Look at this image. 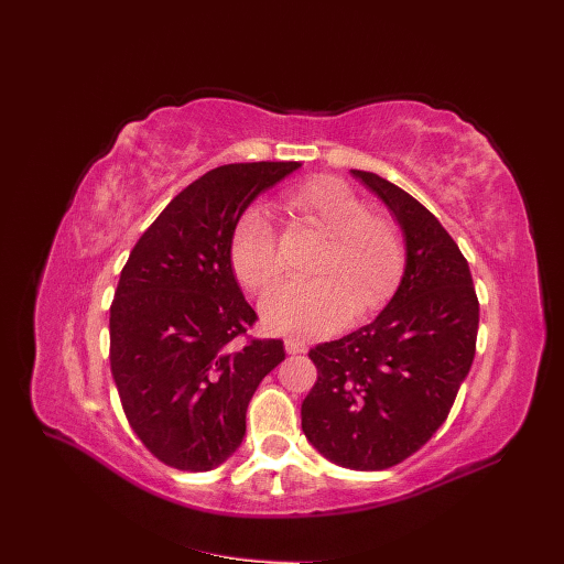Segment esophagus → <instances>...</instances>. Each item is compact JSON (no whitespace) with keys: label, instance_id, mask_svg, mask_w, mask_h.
Listing matches in <instances>:
<instances>
[{"label":"esophagus","instance_id":"esophagus-1","mask_svg":"<svg viewBox=\"0 0 564 564\" xmlns=\"http://www.w3.org/2000/svg\"><path fill=\"white\" fill-rule=\"evenodd\" d=\"M283 346H285V352H290V356H297V352H304V350H306L304 341L293 339V337H288V339L283 341Z\"/></svg>","mask_w":564,"mask_h":564}]
</instances>
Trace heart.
I'll list each match as a JSON object with an SVG mask.
<instances>
[{"instance_id": "1", "label": "heart", "mask_w": 564, "mask_h": 564, "mask_svg": "<svg viewBox=\"0 0 564 564\" xmlns=\"http://www.w3.org/2000/svg\"><path fill=\"white\" fill-rule=\"evenodd\" d=\"M288 206L329 243L311 271L314 281L283 283L262 300L260 314L269 329L297 339L325 337L348 321H362L394 293L406 241L390 216L369 212V204L335 176L297 183L288 193ZM229 258L237 279L253 293L281 279L279 232L262 206L246 208L237 220Z\"/></svg>"}]
</instances>
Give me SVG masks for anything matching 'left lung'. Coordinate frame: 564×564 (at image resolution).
Wrapping results in <instances>:
<instances>
[{
	"mask_svg": "<svg viewBox=\"0 0 564 564\" xmlns=\"http://www.w3.org/2000/svg\"><path fill=\"white\" fill-rule=\"evenodd\" d=\"M400 220L406 269L379 318L308 350L318 377L302 430L327 460L377 471L400 465L440 430L476 352L469 264L427 208L394 183L350 170Z\"/></svg>",
	"mask_w": 564,
	"mask_h": 564,
	"instance_id": "8db88e82",
	"label": "left lung"
}]
</instances>
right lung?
<instances>
[{"label":"right lung","instance_id":"right-lung-1","mask_svg":"<svg viewBox=\"0 0 564 564\" xmlns=\"http://www.w3.org/2000/svg\"><path fill=\"white\" fill-rule=\"evenodd\" d=\"M302 162H237L181 191L134 243L111 302V373L128 423L160 463L206 471L246 434L256 388L283 358L250 337L258 314L237 285L229 246L262 191Z\"/></svg>","mask_w":564,"mask_h":564}]
</instances>
